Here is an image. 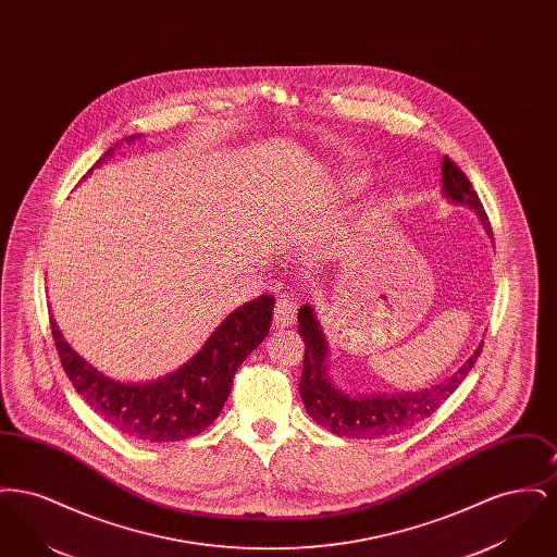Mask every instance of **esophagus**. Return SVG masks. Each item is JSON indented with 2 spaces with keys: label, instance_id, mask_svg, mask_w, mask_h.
Masks as SVG:
<instances>
[{
  "label": "esophagus",
  "instance_id": "esophagus-1",
  "mask_svg": "<svg viewBox=\"0 0 557 557\" xmlns=\"http://www.w3.org/2000/svg\"><path fill=\"white\" fill-rule=\"evenodd\" d=\"M298 313V298H294L292 294H282L275 302V309H273V323L275 327H288L294 323Z\"/></svg>",
  "mask_w": 557,
  "mask_h": 557
}]
</instances>
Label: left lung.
<instances>
[{
	"mask_svg": "<svg viewBox=\"0 0 557 557\" xmlns=\"http://www.w3.org/2000/svg\"><path fill=\"white\" fill-rule=\"evenodd\" d=\"M443 187L447 198L472 207L478 212L488 236H493L491 221L484 212L474 187L466 177V173L457 166V162L449 157L443 159ZM298 334L305 343V359H302V375H300L298 393L307 407V413L321 428L346 438H384L420 424L459 388V384L470 373L482 352V345H478L474 355L450 377L420 393L355 398L343 395L338 388H334L330 377L325 375L327 346L313 315V309L307 305H302L298 311Z\"/></svg>",
	"mask_w": 557,
	"mask_h": 557,
	"instance_id": "obj_1",
	"label": "left lung"
}]
</instances>
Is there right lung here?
I'll list each match as a JSON object with an SVG mask.
<instances>
[{
    "mask_svg": "<svg viewBox=\"0 0 557 557\" xmlns=\"http://www.w3.org/2000/svg\"><path fill=\"white\" fill-rule=\"evenodd\" d=\"M108 150L87 175L110 157ZM275 298L263 294L236 309L182 370L150 384H121L87 366L52 327L60 363L87 405L123 434L173 443L200 434L214 422L230 397L242 361L265 341Z\"/></svg>",
    "mask_w": 557,
    "mask_h": 557,
    "instance_id": "right-lung-1",
    "label": "right lung"
}]
</instances>
